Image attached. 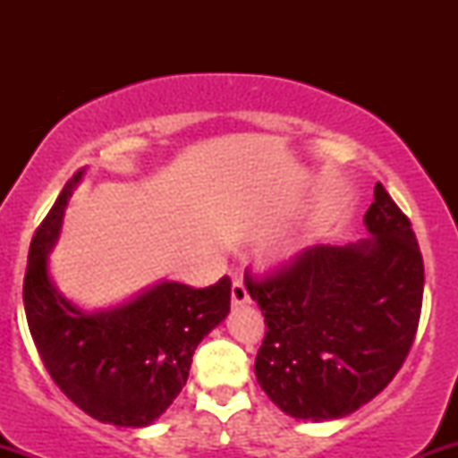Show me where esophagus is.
I'll list each match as a JSON object with an SVG mask.
<instances>
[{"mask_svg": "<svg viewBox=\"0 0 458 458\" xmlns=\"http://www.w3.org/2000/svg\"><path fill=\"white\" fill-rule=\"evenodd\" d=\"M230 295H233V306H243V303L250 301V295H247L245 284L241 280L233 282V291H230Z\"/></svg>", "mask_w": 458, "mask_h": 458, "instance_id": "1", "label": "esophagus"}]
</instances>
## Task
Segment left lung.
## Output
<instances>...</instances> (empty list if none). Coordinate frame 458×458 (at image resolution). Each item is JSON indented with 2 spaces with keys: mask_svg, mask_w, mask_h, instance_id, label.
<instances>
[{
  "mask_svg": "<svg viewBox=\"0 0 458 458\" xmlns=\"http://www.w3.org/2000/svg\"><path fill=\"white\" fill-rule=\"evenodd\" d=\"M364 224L370 236L357 243L308 247L276 276L245 277L267 323L256 379L295 420L357 411L394 379L413 344L422 254L381 182Z\"/></svg>",
  "mask_w": 458,
  "mask_h": 458,
  "instance_id": "8db88e82",
  "label": "left lung"
}]
</instances>
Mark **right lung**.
<instances>
[{
	"label": "right lung",
	"mask_w": 458,
	"mask_h": 458,
	"mask_svg": "<svg viewBox=\"0 0 458 458\" xmlns=\"http://www.w3.org/2000/svg\"><path fill=\"white\" fill-rule=\"evenodd\" d=\"M81 176L66 182L31 239L25 317L51 379L79 409L114 427H148L185 387L196 346L228 317L230 280L208 288L163 280L118 306L79 308L51 280L49 254Z\"/></svg>",
	"instance_id": "1"
}]
</instances>
